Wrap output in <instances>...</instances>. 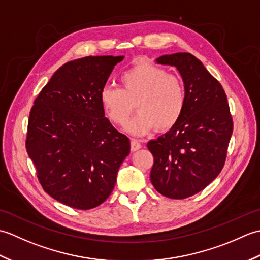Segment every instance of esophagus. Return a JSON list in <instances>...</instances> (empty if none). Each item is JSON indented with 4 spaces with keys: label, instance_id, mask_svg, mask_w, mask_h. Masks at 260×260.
Returning <instances> with one entry per match:
<instances>
[{
    "label": "esophagus",
    "instance_id": "esophagus-1",
    "mask_svg": "<svg viewBox=\"0 0 260 260\" xmlns=\"http://www.w3.org/2000/svg\"><path fill=\"white\" fill-rule=\"evenodd\" d=\"M141 147H142V145H141V143L139 141L131 140V151L132 152H135L137 150H140Z\"/></svg>",
    "mask_w": 260,
    "mask_h": 260
}]
</instances>
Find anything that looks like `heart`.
I'll return each instance as SVG.
<instances>
[{"label": "heart", "mask_w": 260, "mask_h": 260, "mask_svg": "<svg viewBox=\"0 0 260 260\" xmlns=\"http://www.w3.org/2000/svg\"><path fill=\"white\" fill-rule=\"evenodd\" d=\"M120 89L105 86L99 102L106 117L123 126L133 112L137 113L125 129L133 136H144L156 127L158 132L171 129L184 112V85L175 75L158 66L141 62L121 74Z\"/></svg>", "instance_id": "1"}]
</instances>
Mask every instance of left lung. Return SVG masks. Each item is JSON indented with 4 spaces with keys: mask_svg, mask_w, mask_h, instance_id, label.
<instances>
[{
    "mask_svg": "<svg viewBox=\"0 0 260 260\" xmlns=\"http://www.w3.org/2000/svg\"><path fill=\"white\" fill-rule=\"evenodd\" d=\"M155 62L179 71L186 102L178 123L147 143L154 156L151 182L165 197L185 199L203 190L221 172L233 118L222 86L193 54H164Z\"/></svg>",
    "mask_w": 260,
    "mask_h": 260,
    "instance_id": "left-lung-1",
    "label": "left lung"
}]
</instances>
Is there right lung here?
Wrapping results in <instances>:
<instances>
[{"mask_svg":"<svg viewBox=\"0 0 260 260\" xmlns=\"http://www.w3.org/2000/svg\"><path fill=\"white\" fill-rule=\"evenodd\" d=\"M124 56H97L61 66L36 98L26 152L49 196L79 210L102 204L131 152L128 137L110 124L99 102Z\"/></svg>","mask_w":260,"mask_h":260,"instance_id":"1","label":"right lung"}]
</instances>
